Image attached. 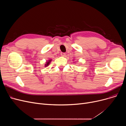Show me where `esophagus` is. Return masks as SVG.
I'll return each mask as SVG.
<instances>
[{
  "instance_id": "obj_1",
  "label": "esophagus",
  "mask_w": 126,
  "mask_h": 126,
  "mask_svg": "<svg viewBox=\"0 0 126 126\" xmlns=\"http://www.w3.org/2000/svg\"><path fill=\"white\" fill-rule=\"evenodd\" d=\"M61 56H62V57H65V55H66V54H65V53H64V52H61Z\"/></svg>"
}]
</instances>
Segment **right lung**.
I'll return each instance as SVG.
<instances>
[{"label": "right lung", "mask_w": 126, "mask_h": 126, "mask_svg": "<svg viewBox=\"0 0 126 126\" xmlns=\"http://www.w3.org/2000/svg\"><path fill=\"white\" fill-rule=\"evenodd\" d=\"M51 61V60H48L47 62H46V64H45V66L46 67V66H47L48 65H49Z\"/></svg>", "instance_id": "obj_1"}]
</instances>
